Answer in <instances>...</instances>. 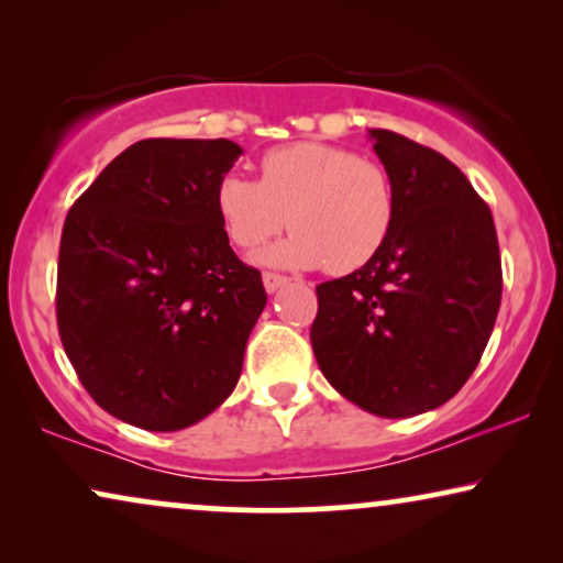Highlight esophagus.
<instances>
[{
	"instance_id": "esophagus-1",
	"label": "esophagus",
	"mask_w": 563,
	"mask_h": 563,
	"mask_svg": "<svg viewBox=\"0 0 563 563\" xmlns=\"http://www.w3.org/2000/svg\"><path fill=\"white\" fill-rule=\"evenodd\" d=\"M284 284H287V276H282V274H264V287H266V291L268 295H274L276 289H282Z\"/></svg>"
}]
</instances>
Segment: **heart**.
<instances>
[{"mask_svg": "<svg viewBox=\"0 0 563 563\" xmlns=\"http://www.w3.org/2000/svg\"><path fill=\"white\" fill-rule=\"evenodd\" d=\"M258 174V181L228 174L214 202L230 241L243 249H256L289 220L295 233L261 251V264L349 274L387 243L395 189L374 161L328 143H291L266 151Z\"/></svg>", "mask_w": 563, "mask_h": 563, "instance_id": "b5f03b06", "label": "heart"}]
</instances>
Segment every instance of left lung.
<instances>
[{"mask_svg": "<svg viewBox=\"0 0 563 563\" xmlns=\"http://www.w3.org/2000/svg\"><path fill=\"white\" fill-rule=\"evenodd\" d=\"M395 189L384 249L318 287L310 341L330 387L379 418L435 410L474 374L503 299L489 207L433 148L368 130Z\"/></svg>", "mask_w": 563, "mask_h": 563, "instance_id": "obj_1", "label": "left lung"}]
</instances>
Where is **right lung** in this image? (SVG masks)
<instances>
[{"mask_svg": "<svg viewBox=\"0 0 563 563\" xmlns=\"http://www.w3.org/2000/svg\"><path fill=\"white\" fill-rule=\"evenodd\" d=\"M241 153L225 137L141 141L66 214L60 343L95 402L135 428L195 426L241 379L266 289L214 202Z\"/></svg>", "mask_w": 563, "mask_h": 563, "instance_id": "right-lung-1", "label": "right lung"}]
</instances>
